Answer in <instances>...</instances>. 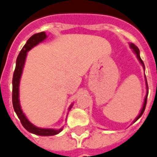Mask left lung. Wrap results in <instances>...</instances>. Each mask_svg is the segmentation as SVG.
<instances>
[{"label": "left lung", "instance_id": "1", "mask_svg": "<svg viewBox=\"0 0 157 157\" xmlns=\"http://www.w3.org/2000/svg\"><path fill=\"white\" fill-rule=\"evenodd\" d=\"M130 46H131V48H132V50H133V52L136 53V56H137L138 60L140 61V62L141 63V65L143 66V67L145 68V66H144V63L143 61H142V60L140 59V51H139V49H138L137 46H136L134 45V44H132V43H131L130 44ZM146 80H147V78H146ZM147 89H148V86H147ZM147 95H148V92H147V96H146V98H145V101H144V104H143V106H142V109H141V111H140V113L139 114V116H138L136 118V120L134 121V122H136V121L140 118L141 116H142V114H143L144 111H145V109H146V105H147Z\"/></svg>", "mask_w": 157, "mask_h": 157}]
</instances>
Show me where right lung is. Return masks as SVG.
<instances>
[{
  "instance_id": "right-lung-1",
  "label": "right lung",
  "mask_w": 157,
  "mask_h": 157,
  "mask_svg": "<svg viewBox=\"0 0 157 157\" xmlns=\"http://www.w3.org/2000/svg\"><path fill=\"white\" fill-rule=\"evenodd\" d=\"M46 38V33L42 31L40 33L33 35L28 39L26 41L25 45L23 46L21 51L20 52L19 55L17 56V64H16V68L14 71L13 78H12V104H13V108L16 113H17V117L21 121V122L24 126L25 130H27L29 132H31L33 134L38 135V136H54V135L58 134L59 132L62 131V128L55 130V129H43L39 128L35 126L33 124H31L25 116L23 113L22 110L21 108L19 101V85H20V79L22 74L23 67H24V64H25V57H26V54L30 50L36 46L37 44L43 41Z\"/></svg>"
}]
</instances>
